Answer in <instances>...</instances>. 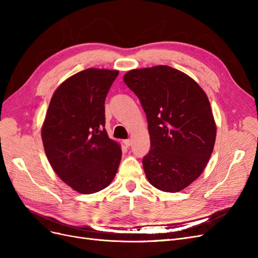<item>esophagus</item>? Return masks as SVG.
<instances>
[{
  "label": "esophagus",
  "mask_w": 258,
  "mask_h": 258,
  "mask_svg": "<svg viewBox=\"0 0 258 258\" xmlns=\"http://www.w3.org/2000/svg\"><path fill=\"white\" fill-rule=\"evenodd\" d=\"M131 143H132V141H131V140H129V139L128 140H123V144L126 145L127 147H129L131 145Z\"/></svg>",
  "instance_id": "esophagus-1"
}]
</instances>
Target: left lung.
<instances>
[{
    "instance_id": "1",
    "label": "left lung",
    "mask_w": 258,
    "mask_h": 258,
    "mask_svg": "<svg viewBox=\"0 0 258 258\" xmlns=\"http://www.w3.org/2000/svg\"><path fill=\"white\" fill-rule=\"evenodd\" d=\"M123 82L146 114L151 150L143 168L148 182L162 191L184 189L200 176L214 148L216 124L206 92L168 66L131 70Z\"/></svg>"
}]
</instances>
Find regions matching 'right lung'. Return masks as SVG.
<instances>
[{"label": "right lung", "instance_id": "add662e5", "mask_svg": "<svg viewBox=\"0 0 258 258\" xmlns=\"http://www.w3.org/2000/svg\"><path fill=\"white\" fill-rule=\"evenodd\" d=\"M118 71L87 69L54 91L42 127L47 159L57 175L81 194L104 189L121 159L104 129V102Z\"/></svg>", "mask_w": 258, "mask_h": 258}]
</instances>
